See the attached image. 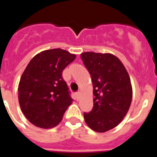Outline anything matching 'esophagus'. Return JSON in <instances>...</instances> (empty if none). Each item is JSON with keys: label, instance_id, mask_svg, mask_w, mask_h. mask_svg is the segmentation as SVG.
<instances>
[{"label": "esophagus", "instance_id": "obj_1", "mask_svg": "<svg viewBox=\"0 0 157 157\" xmlns=\"http://www.w3.org/2000/svg\"><path fill=\"white\" fill-rule=\"evenodd\" d=\"M75 100H76V101H78V99H79L80 93L79 92L75 93Z\"/></svg>", "mask_w": 157, "mask_h": 157}]
</instances>
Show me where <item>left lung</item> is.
<instances>
[{
  "instance_id": "left-lung-1",
  "label": "left lung",
  "mask_w": 157,
  "mask_h": 157,
  "mask_svg": "<svg viewBox=\"0 0 157 157\" xmlns=\"http://www.w3.org/2000/svg\"><path fill=\"white\" fill-rule=\"evenodd\" d=\"M81 58L91 75L94 96L92 111L84 113L85 122L96 132H106L119 125L130 109V76L113 54L86 52Z\"/></svg>"
}]
</instances>
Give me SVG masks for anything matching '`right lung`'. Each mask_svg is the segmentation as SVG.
<instances>
[{
  "label": "right lung",
  "mask_w": 157,
  "mask_h": 157,
  "mask_svg": "<svg viewBox=\"0 0 157 157\" xmlns=\"http://www.w3.org/2000/svg\"><path fill=\"white\" fill-rule=\"evenodd\" d=\"M75 54L61 48L41 52L32 58L19 83V103L27 120L41 128H52L71 105L62 72L74 61Z\"/></svg>",
  "instance_id": "obj_1"
}]
</instances>
